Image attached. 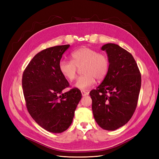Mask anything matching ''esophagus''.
<instances>
[{"label":"esophagus","mask_w":159,"mask_h":159,"mask_svg":"<svg viewBox=\"0 0 159 159\" xmlns=\"http://www.w3.org/2000/svg\"><path fill=\"white\" fill-rule=\"evenodd\" d=\"M81 95H82V96H86V95H88V94H89V92H88V91H86L85 90H81Z\"/></svg>","instance_id":"34e87169"}]
</instances>
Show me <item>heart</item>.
I'll list each match as a JSON object with an SVG mask.
<instances>
[{
	"label": "heart",
	"mask_w": 159,
	"mask_h": 159,
	"mask_svg": "<svg viewBox=\"0 0 159 159\" xmlns=\"http://www.w3.org/2000/svg\"><path fill=\"white\" fill-rule=\"evenodd\" d=\"M71 61L63 60L59 62L58 68L61 74L70 81L76 76L77 68H81L83 75L77 79L74 87L85 89L91 87L97 80H102L107 75L109 61L106 55L88 47L77 49L71 54Z\"/></svg>",
	"instance_id": "b5f03b06"
}]
</instances>
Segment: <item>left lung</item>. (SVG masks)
Listing matches in <instances>:
<instances>
[{"mask_svg": "<svg viewBox=\"0 0 159 159\" xmlns=\"http://www.w3.org/2000/svg\"><path fill=\"white\" fill-rule=\"evenodd\" d=\"M107 53L109 68L102 83L90 91L92 111L99 126L114 131L125 125L136 109L141 75L133 56L119 45L102 47Z\"/></svg>", "mask_w": 159, "mask_h": 159, "instance_id": "8db88e82", "label": "left lung"}]
</instances>
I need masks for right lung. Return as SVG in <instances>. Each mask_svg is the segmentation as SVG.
<instances>
[{"mask_svg": "<svg viewBox=\"0 0 159 159\" xmlns=\"http://www.w3.org/2000/svg\"><path fill=\"white\" fill-rule=\"evenodd\" d=\"M69 47V44L56 46L38 53L22 75V89L28 113L40 127L54 133L69 128L82 96L78 88L62 92L70 84L61 74L58 65Z\"/></svg>", "mask_w": 159, "mask_h": 159, "instance_id": "right-lung-1", "label": "right lung"}]
</instances>
